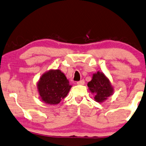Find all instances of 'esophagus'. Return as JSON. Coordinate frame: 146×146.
Listing matches in <instances>:
<instances>
[{
  "instance_id": "obj_1",
  "label": "esophagus",
  "mask_w": 146,
  "mask_h": 146,
  "mask_svg": "<svg viewBox=\"0 0 146 146\" xmlns=\"http://www.w3.org/2000/svg\"><path fill=\"white\" fill-rule=\"evenodd\" d=\"M77 85H84L85 84V81L83 80V79H82V80H81V81H77Z\"/></svg>"
}]
</instances>
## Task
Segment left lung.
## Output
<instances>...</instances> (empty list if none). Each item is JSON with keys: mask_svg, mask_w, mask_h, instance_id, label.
<instances>
[{"mask_svg": "<svg viewBox=\"0 0 146 146\" xmlns=\"http://www.w3.org/2000/svg\"><path fill=\"white\" fill-rule=\"evenodd\" d=\"M89 90L94 94V100L98 103L104 102L113 93V88L108 77L98 71L93 75L92 79L87 83Z\"/></svg>", "mask_w": 146, "mask_h": 146, "instance_id": "obj_1", "label": "left lung"}]
</instances>
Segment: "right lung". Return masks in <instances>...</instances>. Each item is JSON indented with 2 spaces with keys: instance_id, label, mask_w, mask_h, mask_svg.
I'll use <instances>...</instances> for the list:
<instances>
[{
  "instance_id": "right-lung-1",
  "label": "right lung",
  "mask_w": 146,
  "mask_h": 146,
  "mask_svg": "<svg viewBox=\"0 0 146 146\" xmlns=\"http://www.w3.org/2000/svg\"><path fill=\"white\" fill-rule=\"evenodd\" d=\"M69 81L59 69H50L44 73L37 83V89L42 102L50 105L60 103L71 88Z\"/></svg>"
}]
</instances>
